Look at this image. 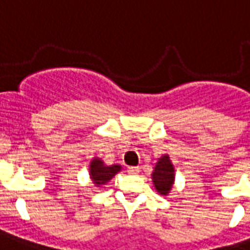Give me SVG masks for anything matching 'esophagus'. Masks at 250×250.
I'll return each mask as SVG.
<instances>
[{"label":"esophagus","instance_id":"1","mask_svg":"<svg viewBox=\"0 0 250 250\" xmlns=\"http://www.w3.org/2000/svg\"><path fill=\"white\" fill-rule=\"evenodd\" d=\"M127 172H128L130 175H138V173H139V168H138V167H128V168H127Z\"/></svg>","mask_w":250,"mask_h":250}]
</instances>
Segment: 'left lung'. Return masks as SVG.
Instances as JSON below:
<instances>
[{
    "label": "left lung",
    "mask_w": 250,
    "mask_h": 250,
    "mask_svg": "<svg viewBox=\"0 0 250 250\" xmlns=\"http://www.w3.org/2000/svg\"><path fill=\"white\" fill-rule=\"evenodd\" d=\"M152 182L160 195L167 196L172 189L175 182V168L168 155H163L156 163L152 172Z\"/></svg>",
    "instance_id": "obj_1"
}]
</instances>
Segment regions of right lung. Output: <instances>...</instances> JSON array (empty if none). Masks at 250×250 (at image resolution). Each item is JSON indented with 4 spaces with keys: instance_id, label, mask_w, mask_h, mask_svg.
Here are the masks:
<instances>
[{
    "instance_id": "1",
    "label": "right lung",
    "mask_w": 250,
    "mask_h": 250,
    "mask_svg": "<svg viewBox=\"0 0 250 250\" xmlns=\"http://www.w3.org/2000/svg\"><path fill=\"white\" fill-rule=\"evenodd\" d=\"M122 169L119 164H112V166H106L103 160L99 158H94L90 162V176L92 179V183L95 187L104 186L115 176L116 173Z\"/></svg>"
}]
</instances>
